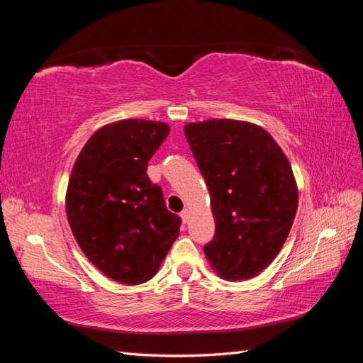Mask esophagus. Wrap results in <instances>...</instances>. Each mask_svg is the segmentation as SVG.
I'll use <instances>...</instances> for the list:
<instances>
[{
  "instance_id": "obj_1",
  "label": "esophagus",
  "mask_w": 363,
  "mask_h": 363,
  "mask_svg": "<svg viewBox=\"0 0 363 363\" xmlns=\"http://www.w3.org/2000/svg\"><path fill=\"white\" fill-rule=\"evenodd\" d=\"M189 217H190V212H189L187 209H184V211L181 212V218H182V221H184V223H187V221H189Z\"/></svg>"
}]
</instances>
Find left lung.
<instances>
[{
    "label": "left lung",
    "mask_w": 363,
    "mask_h": 363,
    "mask_svg": "<svg viewBox=\"0 0 363 363\" xmlns=\"http://www.w3.org/2000/svg\"><path fill=\"white\" fill-rule=\"evenodd\" d=\"M187 142L209 189L215 235L204 246L226 281H246L272 264L298 209V186L281 146L250 121L187 123Z\"/></svg>",
    "instance_id": "8db88e82"
}]
</instances>
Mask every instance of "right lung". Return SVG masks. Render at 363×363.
<instances>
[{
	"mask_svg": "<svg viewBox=\"0 0 363 363\" xmlns=\"http://www.w3.org/2000/svg\"><path fill=\"white\" fill-rule=\"evenodd\" d=\"M169 134L164 121L120 120L99 128L76 159L65 211L79 248L115 282L137 285L159 272L179 235L146 168Z\"/></svg>",
	"mask_w": 363,
	"mask_h": 363,
	"instance_id": "1",
	"label": "right lung"
}]
</instances>
